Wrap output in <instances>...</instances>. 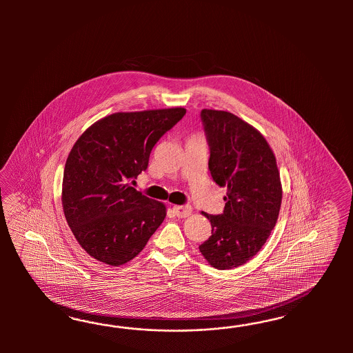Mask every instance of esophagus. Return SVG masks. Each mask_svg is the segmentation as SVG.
<instances>
[{"mask_svg":"<svg viewBox=\"0 0 353 353\" xmlns=\"http://www.w3.org/2000/svg\"><path fill=\"white\" fill-rule=\"evenodd\" d=\"M173 212L177 217H189L192 214V205H173Z\"/></svg>","mask_w":353,"mask_h":353,"instance_id":"esophagus-1","label":"esophagus"}]
</instances>
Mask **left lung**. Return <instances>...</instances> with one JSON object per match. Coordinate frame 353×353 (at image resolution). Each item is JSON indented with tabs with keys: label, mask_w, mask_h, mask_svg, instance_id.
<instances>
[{
	"label": "left lung",
	"mask_w": 353,
	"mask_h": 353,
	"mask_svg": "<svg viewBox=\"0 0 353 353\" xmlns=\"http://www.w3.org/2000/svg\"><path fill=\"white\" fill-rule=\"evenodd\" d=\"M210 145L208 170L226 188L224 212L203 214L212 235L199 246L216 269L247 263L264 246L277 223L282 185L277 161L264 136L234 114L204 108L201 112Z\"/></svg>",
	"instance_id": "8db88e82"
}]
</instances>
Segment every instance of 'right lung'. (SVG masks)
I'll list each match as a JSON object with an SVG mask.
<instances>
[{
    "label": "right lung",
    "mask_w": 353,
    "mask_h": 353,
    "mask_svg": "<svg viewBox=\"0 0 353 353\" xmlns=\"http://www.w3.org/2000/svg\"><path fill=\"white\" fill-rule=\"evenodd\" d=\"M182 107L115 112L77 139L63 172L67 224L89 256L119 267L139 255L167 210L137 192L134 182L161 136L180 121Z\"/></svg>",
    "instance_id": "obj_1"
}]
</instances>
